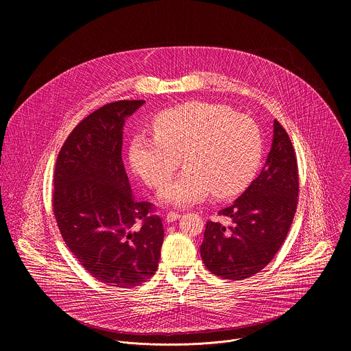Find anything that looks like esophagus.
Listing matches in <instances>:
<instances>
[{
    "instance_id": "34e87169",
    "label": "esophagus",
    "mask_w": 351,
    "mask_h": 351,
    "mask_svg": "<svg viewBox=\"0 0 351 351\" xmlns=\"http://www.w3.org/2000/svg\"><path fill=\"white\" fill-rule=\"evenodd\" d=\"M182 215L179 214V213H176V211H169L168 214H167V217H165V221L167 222H173V221H176V219H179Z\"/></svg>"
}]
</instances>
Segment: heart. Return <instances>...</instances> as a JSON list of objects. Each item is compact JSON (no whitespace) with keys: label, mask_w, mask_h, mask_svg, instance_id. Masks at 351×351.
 <instances>
[{"label":"heart","mask_w":351,"mask_h":351,"mask_svg":"<svg viewBox=\"0 0 351 351\" xmlns=\"http://www.w3.org/2000/svg\"><path fill=\"white\" fill-rule=\"evenodd\" d=\"M152 126L154 137H133L129 162L137 176L157 189L172 178L183 158L186 169L160 193L167 203H198L211 191L219 198L237 195L260 168V126L228 106L183 103L156 115Z\"/></svg>","instance_id":"1"}]
</instances>
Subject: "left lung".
<instances>
[{"label":"left lung","mask_w":351,"mask_h":351,"mask_svg":"<svg viewBox=\"0 0 351 351\" xmlns=\"http://www.w3.org/2000/svg\"><path fill=\"white\" fill-rule=\"evenodd\" d=\"M298 203L297 157L286 129L274 122V140L260 176L221 210L226 228L208 221L199 253L214 275L241 280L264 269L282 247Z\"/></svg>","instance_id":"8db88e82"}]
</instances>
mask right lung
Returning a JSON list of instances; mask_svg holds the SVG:
<instances>
[{"label":"right lung","mask_w":351,"mask_h":351,"mask_svg":"<svg viewBox=\"0 0 351 351\" xmlns=\"http://www.w3.org/2000/svg\"><path fill=\"white\" fill-rule=\"evenodd\" d=\"M144 104L121 99L84 118L61 147L53 211L71 253L97 280L133 287L152 278L164 226L156 207L136 202L122 161L125 118Z\"/></svg>","instance_id":"1"}]
</instances>
